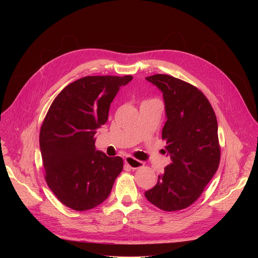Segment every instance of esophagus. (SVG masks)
Segmentation results:
<instances>
[{"instance_id": "34e87169", "label": "esophagus", "mask_w": 258, "mask_h": 258, "mask_svg": "<svg viewBox=\"0 0 258 258\" xmlns=\"http://www.w3.org/2000/svg\"><path fill=\"white\" fill-rule=\"evenodd\" d=\"M124 162H125V164L127 166H130V168H132V169H138V168L143 167V165H144L143 162H141L139 160H136L135 158L130 157V156H127L124 159Z\"/></svg>"}]
</instances>
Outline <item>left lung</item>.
I'll return each instance as SVG.
<instances>
[{
  "label": "left lung",
  "mask_w": 258,
  "mask_h": 258,
  "mask_svg": "<svg viewBox=\"0 0 258 258\" xmlns=\"http://www.w3.org/2000/svg\"><path fill=\"white\" fill-rule=\"evenodd\" d=\"M163 93L167 120L162 130L171 163L145 198L164 211L192 205L218 170L221 146L218 121L202 91L166 74L146 77Z\"/></svg>",
  "instance_id": "8db88e82"
}]
</instances>
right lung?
<instances>
[{
    "mask_svg": "<svg viewBox=\"0 0 258 258\" xmlns=\"http://www.w3.org/2000/svg\"><path fill=\"white\" fill-rule=\"evenodd\" d=\"M125 76H86L53 100L39 132L45 180L55 197L76 211L95 208L110 195L123 169L120 157L95 148L94 135L107 121L110 105Z\"/></svg>",
    "mask_w": 258,
    "mask_h": 258,
    "instance_id": "1",
    "label": "right lung"
}]
</instances>
